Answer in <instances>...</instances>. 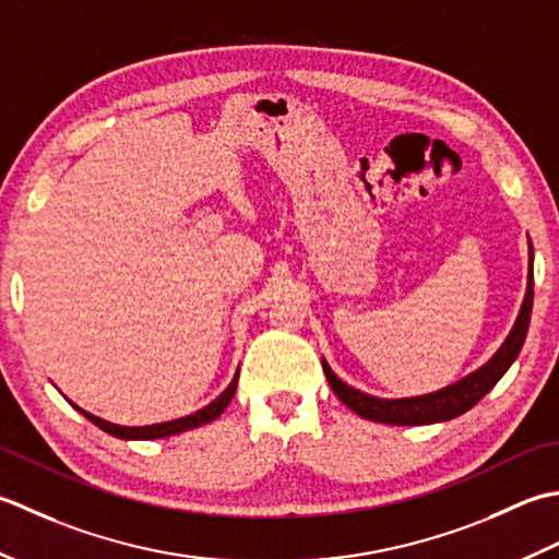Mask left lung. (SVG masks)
<instances>
[{
	"label": "left lung",
	"instance_id": "1",
	"mask_svg": "<svg viewBox=\"0 0 559 559\" xmlns=\"http://www.w3.org/2000/svg\"><path fill=\"white\" fill-rule=\"evenodd\" d=\"M531 309H533V248H531L528 289H526V299L521 304L516 325L511 328L507 343L499 347L497 355L489 359L483 369L465 376L463 381L453 383L443 391L419 395V397H401V401H381V397H373L352 389V385L337 379L333 369L328 367V361L323 359L325 379L330 383V389H333V393L352 409V413H357L364 419H371V423L397 425V427L447 423V419L468 413L473 405L480 403L483 397L495 389L497 381L507 373L511 364H514V359L519 357V352L523 347V340H526V333H528Z\"/></svg>",
	"mask_w": 559,
	"mask_h": 559
}]
</instances>
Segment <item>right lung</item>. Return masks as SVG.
Instances as JSON below:
<instances>
[{
	"instance_id": "right-lung-1",
	"label": "right lung",
	"mask_w": 559,
	"mask_h": 559,
	"mask_svg": "<svg viewBox=\"0 0 559 559\" xmlns=\"http://www.w3.org/2000/svg\"><path fill=\"white\" fill-rule=\"evenodd\" d=\"M236 385H238V371L234 376V381L229 383V389H226L216 401H212L207 407L198 409L195 415H188V417H180V419H170V423H162V425H150V427H120V425H110L106 423V419L100 417H94L91 413H86V409L76 407L79 413H82L86 419H91L96 427H100L104 431H108V435L118 437V439H164V437H174V435H180V431H188V429H195V427H202L212 423V419L219 417L226 405L231 403V397L236 393Z\"/></svg>"
}]
</instances>
